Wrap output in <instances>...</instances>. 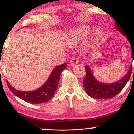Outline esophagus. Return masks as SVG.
Returning <instances> with one entry per match:
<instances>
[{"label":"esophagus","instance_id":"1","mask_svg":"<svg viewBox=\"0 0 134 134\" xmlns=\"http://www.w3.org/2000/svg\"><path fill=\"white\" fill-rule=\"evenodd\" d=\"M79 62V59L77 58L76 57H73L72 58L71 60H70V64H71L72 66H75L76 65V64Z\"/></svg>","mask_w":134,"mask_h":134}]
</instances>
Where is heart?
Returning <instances> with one entry per match:
<instances>
[{"label":"heart","mask_w":134,"mask_h":134,"mask_svg":"<svg viewBox=\"0 0 134 134\" xmlns=\"http://www.w3.org/2000/svg\"><path fill=\"white\" fill-rule=\"evenodd\" d=\"M90 30H89L88 27H82L81 28L79 29L78 30L76 31L74 36H72V39L70 41V44L71 45H75V44H77L85 36L90 33ZM101 33V30L99 28H98L96 30V36H98L99 34Z\"/></svg>","instance_id":"heart-1"}]
</instances>
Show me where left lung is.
<instances>
[{"label": "left lung", "mask_w": 134, "mask_h": 134, "mask_svg": "<svg viewBox=\"0 0 134 134\" xmlns=\"http://www.w3.org/2000/svg\"><path fill=\"white\" fill-rule=\"evenodd\" d=\"M115 27L117 29L118 31L123 34V35L127 37L120 26L116 24V22H115ZM132 56L134 58V52L133 53L132 48ZM85 69L86 74V77L83 81V82H84L85 91L87 94L91 98H97V99H110L118 94L127 84L131 76L132 66H130L129 72L124 77L113 84H105V83L99 82L94 78L88 65H86Z\"/></svg>", "instance_id": "left-lung-1"}]
</instances>
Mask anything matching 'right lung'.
<instances>
[{"label": "right lung", "mask_w": 134, "mask_h": 134, "mask_svg": "<svg viewBox=\"0 0 134 134\" xmlns=\"http://www.w3.org/2000/svg\"><path fill=\"white\" fill-rule=\"evenodd\" d=\"M66 63L57 66L53 69L47 82L42 86L35 91H22L17 90L12 87L7 81V86L14 94L21 98L23 101L33 104L43 103L50 100L54 95L55 91L57 88L61 72L66 68Z\"/></svg>", "instance_id": "add662e5"}]
</instances>
